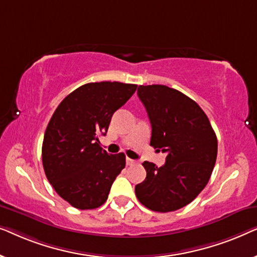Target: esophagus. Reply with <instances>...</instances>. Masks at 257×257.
<instances>
[{"instance_id":"esophagus-1","label":"esophagus","mask_w":257,"mask_h":257,"mask_svg":"<svg viewBox=\"0 0 257 257\" xmlns=\"http://www.w3.org/2000/svg\"><path fill=\"white\" fill-rule=\"evenodd\" d=\"M135 164H137V160H133L131 158H126V165H127V166H132V165Z\"/></svg>"}]
</instances>
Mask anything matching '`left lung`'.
Returning <instances> with one entry per match:
<instances>
[{"label":"left lung","instance_id":"obj_1","mask_svg":"<svg viewBox=\"0 0 257 257\" xmlns=\"http://www.w3.org/2000/svg\"><path fill=\"white\" fill-rule=\"evenodd\" d=\"M138 97L149 114L151 146L166 153L158 167L145 161L146 179L136 186L140 203L167 213L192 202L206 187L217 156V139L194 100L166 85H140Z\"/></svg>","mask_w":257,"mask_h":257}]
</instances>
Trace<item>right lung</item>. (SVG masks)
Returning <instances> with one entry per match:
<instances>
[{
	"mask_svg": "<svg viewBox=\"0 0 257 257\" xmlns=\"http://www.w3.org/2000/svg\"><path fill=\"white\" fill-rule=\"evenodd\" d=\"M136 84L87 83L61 101L45 130L42 161L57 194L78 209H94L107 200L125 154L99 146L111 118L136 92Z\"/></svg>",
	"mask_w": 257,
	"mask_h": 257,
	"instance_id": "obj_1",
	"label": "right lung"
}]
</instances>
